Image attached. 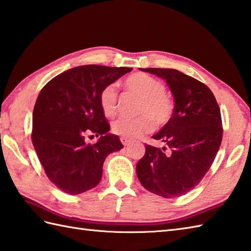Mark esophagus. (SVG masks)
I'll return each mask as SVG.
<instances>
[{
    "label": "esophagus",
    "instance_id": "obj_1",
    "mask_svg": "<svg viewBox=\"0 0 251 251\" xmlns=\"http://www.w3.org/2000/svg\"><path fill=\"white\" fill-rule=\"evenodd\" d=\"M120 141H121L122 144H124V146H127V145H129L130 142H131L129 138H126V137H121Z\"/></svg>",
    "mask_w": 251,
    "mask_h": 251
}]
</instances>
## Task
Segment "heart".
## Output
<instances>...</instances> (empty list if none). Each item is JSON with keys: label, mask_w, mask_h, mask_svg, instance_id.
Returning <instances> with one entry per match:
<instances>
[{"label": "heart", "mask_w": 251, "mask_h": 251, "mask_svg": "<svg viewBox=\"0 0 251 251\" xmlns=\"http://www.w3.org/2000/svg\"><path fill=\"white\" fill-rule=\"evenodd\" d=\"M127 90L141 99L136 118H119L113 122L111 130L115 134L126 138L140 137L153 129L155 126H163L171 120L174 104L165 94L162 82L144 73H135L125 81ZM117 87L114 83L103 88L100 93V105L105 116L113 117L117 111Z\"/></svg>", "instance_id": "obj_1"}]
</instances>
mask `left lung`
I'll return each instance as SVG.
<instances>
[{"instance_id": "left-lung-1", "label": "left lung", "mask_w": 251, "mask_h": 251, "mask_svg": "<svg viewBox=\"0 0 251 251\" xmlns=\"http://www.w3.org/2000/svg\"><path fill=\"white\" fill-rule=\"evenodd\" d=\"M166 81L174 98L171 120L153 140L165 146L145 145L136 164L142 186L165 199L186 194L208 172L222 141L220 109L204 83L174 69H141Z\"/></svg>"}]
</instances>
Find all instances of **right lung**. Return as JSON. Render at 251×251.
I'll return each mask as SVG.
<instances>
[{
	"label": "right lung",
	"mask_w": 251,
	"mask_h": 251,
	"mask_svg": "<svg viewBox=\"0 0 251 251\" xmlns=\"http://www.w3.org/2000/svg\"><path fill=\"white\" fill-rule=\"evenodd\" d=\"M130 68L81 65L55 76L42 89L33 109L32 143L49 180L69 194L99 185L103 163L124 148L100 105V93ZM100 138L89 144L84 136Z\"/></svg>",
	"instance_id": "add662e5"
}]
</instances>
